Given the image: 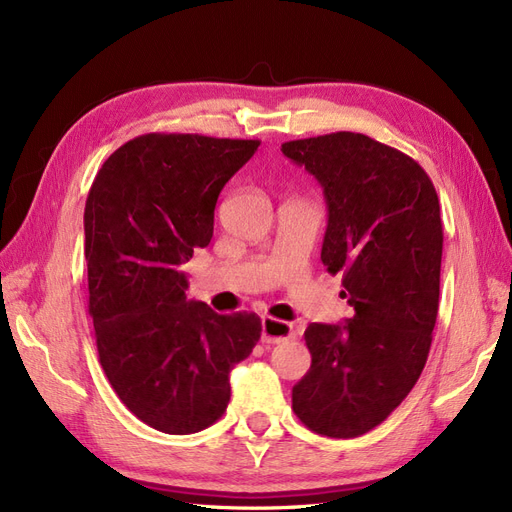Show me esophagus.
<instances>
[{"label":"esophagus","mask_w":512,"mask_h":512,"mask_svg":"<svg viewBox=\"0 0 512 512\" xmlns=\"http://www.w3.org/2000/svg\"><path fill=\"white\" fill-rule=\"evenodd\" d=\"M290 337H294L292 324H288L284 320L271 318V316L262 318V335H260L262 344H282Z\"/></svg>","instance_id":"obj_1"}]
</instances>
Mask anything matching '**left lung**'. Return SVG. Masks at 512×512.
<instances>
[{
  "mask_svg": "<svg viewBox=\"0 0 512 512\" xmlns=\"http://www.w3.org/2000/svg\"><path fill=\"white\" fill-rule=\"evenodd\" d=\"M320 183L329 222L320 260L344 275L346 324L312 322V367L292 386L301 423L329 438L380 425L412 391L438 318L442 220L436 188L406 153L356 132L282 145Z\"/></svg>",
  "mask_w": 512,
  "mask_h": 512,
  "instance_id": "obj_1",
  "label": "left lung"
}]
</instances>
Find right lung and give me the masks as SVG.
Wrapping results in <instances>:
<instances>
[{"instance_id":"obj_1","label":"right lung","mask_w":512,"mask_h":512,"mask_svg":"<svg viewBox=\"0 0 512 512\" xmlns=\"http://www.w3.org/2000/svg\"><path fill=\"white\" fill-rule=\"evenodd\" d=\"M260 141L143 134L121 145L85 203L89 314L100 365L126 408L185 436L224 414L228 374L260 339L256 314L188 301L181 271L213 237L228 179Z\"/></svg>"}]
</instances>
